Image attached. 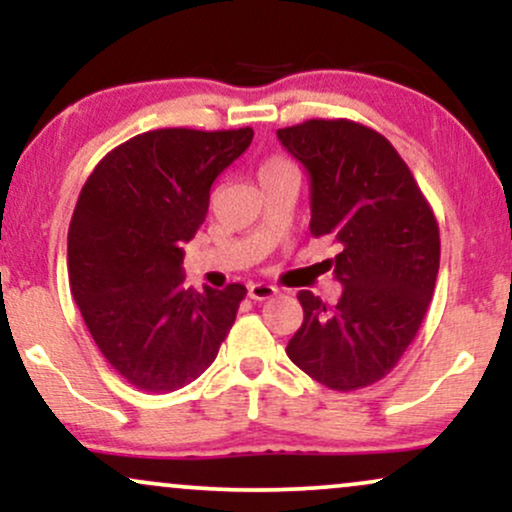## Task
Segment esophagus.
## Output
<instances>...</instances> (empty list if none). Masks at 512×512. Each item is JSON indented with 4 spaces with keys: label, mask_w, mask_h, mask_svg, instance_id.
Here are the masks:
<instances>
[{
    "label": "esophagus",
    "mask_w": 512,
    "mask_h": 512,
    "mask_svg": "<svg viewBox=\"0 0 512 512\" xmlns=\"http://www.w3.org/2000/svg\"><path fill=\"white\" fill-rule=\"evenodd\" d=\"M279 293V289L272 284H264V281H260V284H250L248 286V296L252 298V301H267V298H272Z\"/></svg>",
    "instance_id": "34e87169"
}]
</instances>
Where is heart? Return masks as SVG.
I'll return each instance as SVG.
<instances>
[{
  "mask_svg": "<svg viewBox=\"0 0 512 512\" xmlns=\"http://www.w3.org/2000/svg\"><path fill=\"white\" fill-rule=\"evenodd\" d=\"M286 170H293V166L289 161H286V158L269 156L267 161H262L260 170H257V180L267 178V175H274V173H286Z\"/></svg>",
  "mask_w": 512,
  "mask_h": 512,
  "instance_id": "heart-1",
  "label": "heart"
}]
</instances>
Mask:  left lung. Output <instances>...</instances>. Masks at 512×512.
Instances as JSON below:
<instances>
[{
  "label": "left lung",
  "mask_w": 512,
  "mask_h": 512,
  "mask_svg": "<svg viewBox=\"0 0 512 512\" xmlns=\"http://www.w3.org/2000/svg\"><path fill=\"white\" fill-rule=\"evenodd\" d=\"M310 173V233L339 252L327 260L337 305L298 291L303 325L286 354L330 390L383 380L414 342L431 303L440 233L407 163L380 132L354 120H305L276 132Z\"/></svg>",
  "instance_id": "obj_1"
}]
</instances>
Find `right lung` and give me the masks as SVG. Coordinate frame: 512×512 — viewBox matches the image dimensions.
Segmentation results:
<instances>
[{
	"mask_svg": "<svg viewBox=\"0 0 512 512\" xmlns=\"http://www.w3.org/2000/svg\"><path fill=\"white\" fill-rule=\"evenodd\" d=\"M252 129L166 127L101 158L81 187L67 240L72 296L105 361L137 390L190 385L236 322L243 284L182 286V243L209 209L211 182Z\"/></svg>",
	"mask_w": 512,
	"mask_h": 512,
	"instance_id": "obj_1",
	"label": "right lung"
}]
</instances>
